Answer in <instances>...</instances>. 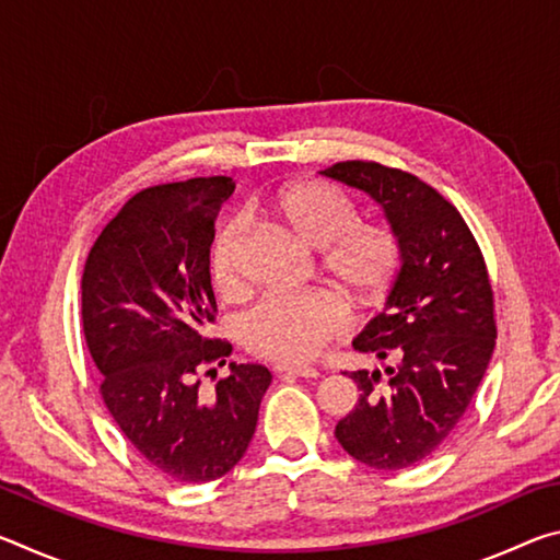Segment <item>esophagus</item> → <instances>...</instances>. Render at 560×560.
<instances>
[{"instance_id":"esophagus-1","label":"esophagus","mask_w":560,"mask_h":560,"mask_svg":"<svg viewBox=\"0 0 560 560\" xmlns=\"http://www.w3.org/2000/svg\"><path fill=\"white\" fill-rule=\"evenodd\" d=\"M273 373H277L279 377H316L318 373L314 371V368H299V365H277L273 368Z\"/></svg>"}]
</instances>
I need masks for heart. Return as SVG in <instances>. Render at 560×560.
Here are the masks:
<instances>
[{
  "label": "heart",
  "mask_w": 560,
  "mask_h": 560,
  "mask_svg": "<svg viewBox=\"0 0 560 560\" xmlns=\"http://www.w3.org/2000/svg\"><path fill=\"white\" fill-rule=\"evenodd\" d=\"M314 249L326 252V269L358 303H375L390 291L400 269V242L375 224H360V210L340 189L316 179L293 183L261 205ZM246 222L230 217L210 246V277L222 296H242ZM348 330L346 303L328 291L269 293L246 311L240 336L254 355L283 365L308 363L328 340Z\"/></svg>",
  "instance_id": "1"
}]
</instances>
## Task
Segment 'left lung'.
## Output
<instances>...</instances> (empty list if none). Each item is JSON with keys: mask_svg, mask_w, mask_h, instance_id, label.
<instances>
[{"mask_svg": "<svg viewBox=\"0 0 560 560\" xmlns=\"http://www.w3.org/2000/svg\"><path fill=\"white\" fill-rule=\"evenodd\" d=\"M320 175L371 195L402 252L385 308L353 340L385 368L346 373L360 397L336 440L373 469L412 467L457 428L494 353L487 264L457 207L420 177L365 160Z\"/></svg>", "mask_w": 560, "mask_h": 560, "instance_id": "1", "label": "left lung"}]
</instances>
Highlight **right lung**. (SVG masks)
<instances>
[{
  "instance_id": "right-lung-1",
  "label": "right lung",
  "mask_w": 560,
  "mask_h": 560,
  "mask_svg": "<svg viewBox=\"0 0 560 560\" xmlns=\"http://www.w3.org/2000/svg\"><path fill=\"white\" fill-rule=\"evenodd\" d=\"M232 177L148 187L122 205L91 246L81 279L83 336L101 395L128 442L167 477L205 485L244 457L271 373L230 363L207 338L217 301L210 246ZM212 376V388L201 377Z\"/></svg>"
}]
</instances>
